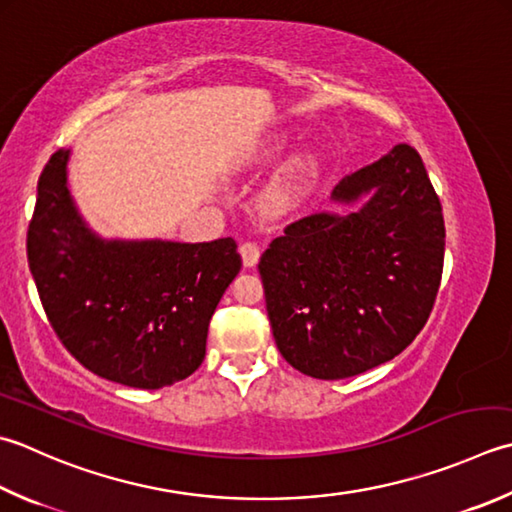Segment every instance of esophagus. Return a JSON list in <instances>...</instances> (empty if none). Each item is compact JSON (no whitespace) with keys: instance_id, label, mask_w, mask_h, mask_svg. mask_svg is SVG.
<instances>
[{"instance_id":"34e87169","label":"esophagus","mask_w":512,"mask_h":512,"mask_svg":"<svg viewBox=\"0 0 512 512\" xmlns=\"http://www.w3.org/2000/svg\"><path fill=\"white\" fill-rule=\"evenodd\" d=\"M239 253H242V259H244V266L246 268H255L259 264V246L253 244V242H246L239 246Z\"/></svg>"}]
</instances>
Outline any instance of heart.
<instances>
[{"label": "heart", "instance_id": "obj_1", "mask_svg": "<svg viewBox=\"0 0 512 512\" xmlns=\"http://www.w3.org/2000/svg\"><path fill=\"white\" fill-rule=\"evenodd\" d=\"M319 175H322L319 157L310 150L297 153L264 186L262 195H259V206L270 217H284L293 213L313 193Z\"/></svg>", "mask_w": 512, "mask_h": 512}]
</instances>
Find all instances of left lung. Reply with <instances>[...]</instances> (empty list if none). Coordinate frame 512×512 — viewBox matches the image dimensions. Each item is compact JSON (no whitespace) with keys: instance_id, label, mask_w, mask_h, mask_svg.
Segmentation results:
<instances>
[{"instance_id":"left-lung-1","label":"left lung","mask_w":512,"mask_h":512,"mask_svg":"<svg viewBox=\"0 0 512 512\" xmlns=\"http://www.w3.org/2000/svg\"><path fill=\"white\" fill-rule=\"evenodd\" d=\"M335 213L290 224L259 262L279 353L315 379L362 375L397 357L433 310L446 228L408 144L353 170Z\"/></svg>"}]
</instances>
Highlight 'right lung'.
Wrapping results in <instances>:
<instances>
[{"label":"right lung","mask_w":512,"mask_h":512,"mask_svg":"<svg viewBox=\"0 0 512 512\" xmlns=\"http://www.w3.org/2000/svg\"><path fill=\"white\" fill-rule=\"evenodd\" d=\"M70 150L48 159L28 264L57 337L90 373L157 390L202 366L208 324L242 268L230 237L202 244L104 239L68 188Z\"/></svg>","instance_id":"right-lung-1"}]
</instances>
